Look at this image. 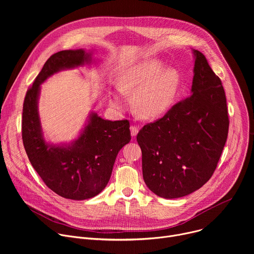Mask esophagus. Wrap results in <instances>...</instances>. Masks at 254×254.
Wrapping results in <instances>:
<instances>
[{"mask_svg":"<svg viewBox=\"0 0 254 254\" xmlns=\"http://www.w3.org/2000/svg\"><path fill=\"white\" fill-rule=\"evenodd\" d=\"M137 132H138V127H136V126H131V127H130V133H131V135H132V136H135V135L137 134Z\"/></svg>","mask_w":254,"mask_h":254,"instance_id":"obj_1","label":"esophagus"}]
</instances>
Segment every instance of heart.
<instances>
[{
    "mask_svg": "<svg viewBox=\"0 0 254 254\" xmlns=\"http://www.w3.org/2000/svg\"><path fill=\"white\" fill-rule=\"evenodd\" d=\"M164 69L160 61L137 63L123 71L117 80L118 89L126 95L134 94L137 114L143 119H156L165 115L178 95L181 76L175 68ZM112 104L118 110H125L127 99L114 93Z\"/></svg>",
    "mask_w": 254,
    "mask_h": 254,
    "instance_id": "b5f03b06",
    "label": "heart"
}]
</instances>
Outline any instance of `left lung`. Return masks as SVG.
<instances>
[{
	"label": "left lung",
	"mask_w": 254,
	"mask_h": 254,
	"mask_svg": "<svg viewBox=\"0 0 254 254\" xmlns=\"http://www.w3.org/2000/svg\"><path fill=\"white\" fill-rule=\"evenodd\" d=\"M191 95L174 104L136 135L142 177L148 188L166 199L200 189L212 177L227 140L229 119L220 78L206 57L194 50Z\"/></svg>",
	"instance_id": "obj_1"
}]
</instances>
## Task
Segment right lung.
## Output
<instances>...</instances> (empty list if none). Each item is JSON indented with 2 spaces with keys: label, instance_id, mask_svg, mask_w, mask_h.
Returning a JSON list of instances; mask_svg holds the SVG:
<instances>
[{
  "label": "right lung",
  "instance_id": "obj_1",
  "mask_svg": "<svg viewBox=\"0 0 254 254\" xmlns=\"http://www.w3.org/2000/svg\"><path fill=\"white\" fill-rule=\"evenodd\" d=\"M90 61L84 50H64L49 57L27 90L22 115V139L35 171L57 195L85 200L99 194L110 181L120 150L129 142V122L105 121L96 114L71 146H50L45 142L37 110L40 84L55 72Z\"/></svg>",
  "mask_w": 254,
  "mask_h": 254
}]
</instances>
